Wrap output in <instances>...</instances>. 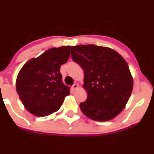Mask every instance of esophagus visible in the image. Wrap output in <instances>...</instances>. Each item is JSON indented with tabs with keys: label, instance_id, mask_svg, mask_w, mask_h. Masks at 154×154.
<instances>
[{
	"label": "esophagus",
	"instance_id": "obj_1",
	"mask_svg": "<svg viewBox=\"0 0 154 154\" xmlns=\"http://www.w3.org/2000/svg\"><path fill=\"white\" fill-rule=\"evenodd\" d=\"M77 88H78V85H77V84H74L72 86V90H76Z\"/></svg>",
	"mask_w": 154,
	"mask_h": 154
}]
</instances>
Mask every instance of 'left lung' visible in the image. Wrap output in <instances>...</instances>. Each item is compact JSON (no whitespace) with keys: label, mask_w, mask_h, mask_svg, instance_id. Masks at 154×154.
Wrapping results in <instances>:
<instances>
[{"label":"left lung","mask_w":154,"mask_h":154,"mask_svg":"<svg viewBox=\"0 0 154 154\" xmlns=\"http://www.w3.org/2000/svg\"><path fill=\"white\" fill-rule=\"evenodd\" d=\"M72 59L84 70L83 88L88 98L81 111L98 122L110 120L123 110L133 80L126 61L115 51L95 45L72 46Z\"/></svg>","instance_id":"obj_1"}]
</instances>
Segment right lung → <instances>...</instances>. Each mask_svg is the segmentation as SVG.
<instances>
[{
	"label": "right lung",
	"instance_id": "obj_1",
	"mask_svg": "<svg viewBox=\"0 0 154 154\" xmlns=\"http://www.w3.org/2000/svg\"><path fill=\"white\" fill-rule=\"evenodd\" d=\"M70 46L53 48L28 61L19 72L17 91L26 110L38 116L58 111L69 88L62 82L60 67L68 61Z\"/></svg>",
	"mask_w": 154,
	"mask_h": 154
}]
</instances>
